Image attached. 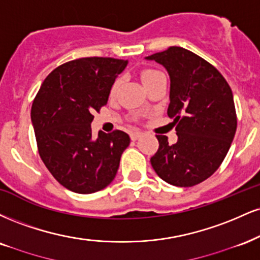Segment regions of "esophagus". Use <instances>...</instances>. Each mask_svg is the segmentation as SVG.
Listing matches in <instances>:
<instances>
[{
  "instance_id": "1",
  "label": "esophagus",
  "mask_w": 260,
  "mask_h": 260,
  "mask_svg": "<svg viewBox=\"0 0 260 260\" xmlns=\"http://www.w3.org/2000/svg\"><path fill=\"white\" fill-rule=\"evenodd\" d=\"M142 132H138V131H136V132H132L131 133V139L132 140H137V139H139L140 137H142Z\"/></svg>"
}]
</instances>
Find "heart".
Instances as JSON below:
<instances>
[{
  "mask_svg": "<svg viewBox=\"0 0 260 260\" xmlns=\"http://www.w3.org/2000/svg\"><path fill=\"white\" fill-rule=\"evenodd\" d=\"M160 74H162V73H160V71H157V70H154V69H145V70H143L142 74H140V77H142L143 83L145 84V83L150 82V81H151V80H154L155 77L158 76V75H160ZM116 86H117V83H115L112 90H115V88H116Z\"/></svg>",
  "mask_w": 260,
  "mask_h": 260,
  "instance_id": "1",
  "label": "heart"
}]
</instances>
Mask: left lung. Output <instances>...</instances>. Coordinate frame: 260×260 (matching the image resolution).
I'll use <instances>...</instances> for the list:
<instances>
[{"label":"left lung","mask_w":260,"mask_h":260,"mask_svg":"<svg viewBox=\"0 0 260 260\" xmlns=\"http://www.w3.org/2000/svg\"><path fill=\"white\" fill-rule=\"evenodd\" d=\"M146 59L160 62L170 74L167 115L174 118L178 136L176 144L156 136L158 149L150 162L168 184L198 185L219 168L235 137L233 92L213 65L185 48L173 46Z\"/></svg>","instance_id":"8db88e82"}]
</instances>
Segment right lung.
I'll use <instances>...</instances> for the list:
<instances>
[{
    "label": "right lung",
    "instance_id": "add662e5",
    "mask_svg": "<svg viewBox=\"0 0 260 260\" xmlns=\"http://www.w3.org/2000/svg\"><path fill=\"white\" fill-rule=\"evenodd\" d=\"M127 60L89 57L55 68L32 102L31 121L41 160L62 186L77 193L104 189L129 145L122 131L92 136L93 114L106 105Z\"/></svg>",
    "mask_w": 260,
    "mask_h": 260
}]
</instances>
